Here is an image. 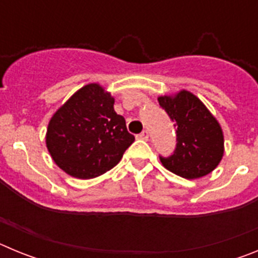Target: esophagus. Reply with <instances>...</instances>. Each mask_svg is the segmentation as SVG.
Returning a JSON list of instances; mask_svg holds the SVG:
<instances>
[{"mask_svg": "<svg viewBox=\"0 0 258 258\" xmlns=\"http://www.w3.org/2000/svg\"><path fill=\"white\" fill-rule=\"evenodd\" d=\"M137 137H138V138H140V140L147 141V140H149V132H147V131H143L142 133L138 134V136H137Z\"/></svg>", "mask_w": 258, "mask_h": 258, "instance_id": "esophagus-1", "label": "esophagus"}]
</instances>
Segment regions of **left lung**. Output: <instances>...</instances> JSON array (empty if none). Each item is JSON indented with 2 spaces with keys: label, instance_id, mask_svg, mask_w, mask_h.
<instances>
[{
  "label": "left lung",
  "instance_id": "8db88e82",
  "mask_svg": "<svg viewBox=\"0 0 258 258\" xmlns=\"http://www.w3.org/2000/svg\"><path fill=\"white\" fill-rule=\"evenodd\" d=\"M157 101L177 126L174 154L160 157L164 168L186 179L213 172L225 152L223 132L217 118L197 95L184 89L172 95H160Z\"/></svg>",
  "mask_w": 258,
  "mask_h": 258
}]
</instances>
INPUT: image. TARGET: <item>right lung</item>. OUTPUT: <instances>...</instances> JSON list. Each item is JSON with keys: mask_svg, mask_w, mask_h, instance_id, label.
I'll list each match as a JSON object with an SVG mask.
<instances>
[{"mask_svg": "<svg viewBox=\"0 0 258 258\" xmlns=\"http://www.w3.org/2000/svg\"><path fill=\"white\" fill-rule=\"evenodd\" d=\"M113 103L111 93L92 83L71 95L50 118L47 151L71 177L90 179L108 172L134 142Z\"/></svg>", "mask_w": 258, "mask_h": 258, "instance_id": "1", "label": "right lung"}]
</instances>
